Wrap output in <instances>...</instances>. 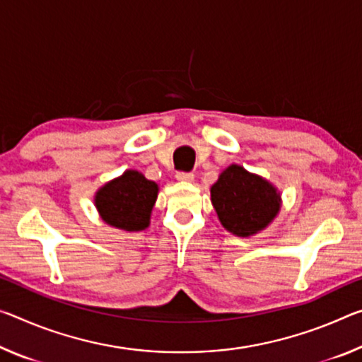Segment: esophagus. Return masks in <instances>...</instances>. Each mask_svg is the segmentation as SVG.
Masks as SVG:
<instances>
[{
    "label": "esophagus",
    "instance_id": "1",
    "mask_svg": "<svg viewBox=\"0 0 362 362\" xmlns=\"http://www.w3.org/2000/svg\"><path fill=\"white\" fill-rule=\"evenodd\" d=\"M175 179H177V180H179V182H185V183H190V182H193V179H194V175L192 174V172H177Z\"/></svg>",
    "mask_w": 362,
    "mask_h": 362
}]
</instances>
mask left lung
Instances as JSON below:
<instances>
[{
    "label": "left lung",
    "instance_id": "obj_1",
    "mask_svg": "<svg viewBox=\"0 0 362 362\" xmlns=\"http://www.w3.org/2000/svg\"><path fill=\"white\" fill-rule=\"evenodd\" d=\"M211 202L219 221L237 237L266 228L280 211V193L266 179L232 164L211 187Z\"/></svg>",
    "mask_w": 362,
    "mask_h": 362
}]
</instances>
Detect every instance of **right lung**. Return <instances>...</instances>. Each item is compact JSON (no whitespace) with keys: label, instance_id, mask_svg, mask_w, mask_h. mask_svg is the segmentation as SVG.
<instances>
[{"label":"right lung","instance_id":"right-lung-1","mask_svg":"<svg viewBox=\"0 0 362 362\" xmlns=\"http://www.w3.org/2000/svg\"><path fill=\"white\" fill-rule=\"evenodd\" d=\"M158 190V183L139 170H125L96 192L95 206L107 226L127 232L145 230L150 226Z\"/></svg>","mask_w":362,"mask_h":362}]
</instances>
